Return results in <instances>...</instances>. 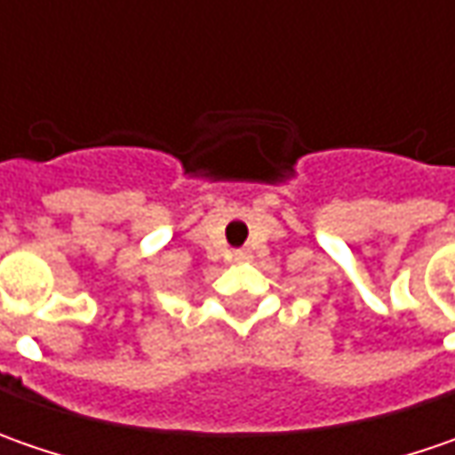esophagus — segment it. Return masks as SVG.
<instances>
[{"mask_svg": "<svg viewBox=\"0 0 455 455\" xmlns=\"http://www.w3.org/2000/svg\"><path fill=\"white\" fill-rule=\"evenodd\" d=\"M251 255H248V251H235V260H248Z\"/></svg>", "mask_w": 455, "mask_h": 455, "instance_id": "34e87169", "label": "esophagus"}]
</instances>
